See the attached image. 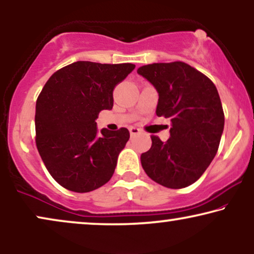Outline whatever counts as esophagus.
Returning <instances> with one entry per match:
<instances>
[{"instance_id": "34e87169", "label": "esophagus", "mask_w": 254, "mask_h": 254, "mask_svg": "<svg viewBox=\"0 0 254 254\" xmlns=\"http://www.w3.org/2000/svg\"><path fill=\"white\" fill-rule=\"evenodd\" d=\"M129 130H130V134H131V137L136 136V134H138V133L140 132V130L138 129V127H131Z\"/></svg>"}]
</instances>
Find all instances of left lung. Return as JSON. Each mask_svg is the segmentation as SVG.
Returning a JSON list of instances; mask_svg holds the SVG:
<instances>
[{
	"label": "left lung",
	"mask_w": 254,
	"mask_h": 254,
	"mask_svg": "<svg viewBox=\"0 0 254 254\" xmlns=\"http://www.w3.org/2000/svg\"><path fill=\"white\" fill-rule=\"evenodd\" d=\"M137 73L159 94L157 116L170 118L171 137L140 155L145 173L167 188L194 184L217 153L224 129V113L217 88L200 70L182 62L141 66Z\"/></svg>",
	"instance_id": "left-lung-1"
}]
</instances>
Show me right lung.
I'll list each match as a JSON object with an SVG mask.
<instances>
[{
  "label": "right lung",
  "mask_w": 254,
  "mask_h": 254,
  "mask_svg": "<svg viewBox=\"0 0 254 254\" xmlns=\"http://www.w3.org/2000/svg\"><path fill=\"white\" fill-rule=\"evenodd\" d=\"M133 64L76 62L47 80L36 102V145L49 173L75 192L102 187L113 177L129 130L97 132L100 111L114 106L113 92Z\"/></svg>",
  "instance_id": "1"
}]
</instances>
